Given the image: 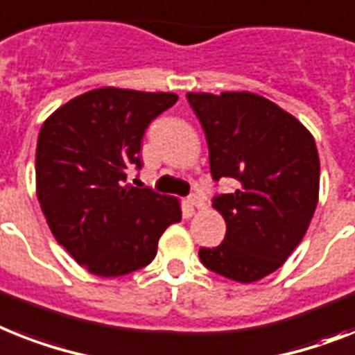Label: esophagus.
Instances as JSON below:
<instances>
[{"mask_svg": "<svg viewBox=\"0 0 355 355\" xmlns=\"http://www.w3.org/2000/svg\"><path fill=\"white\" fill-rule=\"evenodd\" d=\"M189 205L190 207H194V209H205V199L203 196L199 194H192L189 198Z\"/></svg>", "mask_w": 355, "mask_h": 355, "instance_id": "esophagus-1", "label": "esophagus"}]
</instances>
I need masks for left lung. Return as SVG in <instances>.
<instances>
[{
    "instance_id": "obj_1",
    "label": "left lung",
    "mask_w": 355,
    "mask_h": 355,
    "mask_svg": "<svg viewBox=\"0 0 355 355\" xmlns=\"http://www.w3.org/2000/svg\"><path fill=\"white\" fill-rule=\"evenodd\" d=\"M209 143L216 181L234 178L232 194L216 196L221 245L201 248L207 268L239 283L277 270L309 230L319 199V154L300 119L252 92L187 94Z\"/></svg>"
}]
</instances>
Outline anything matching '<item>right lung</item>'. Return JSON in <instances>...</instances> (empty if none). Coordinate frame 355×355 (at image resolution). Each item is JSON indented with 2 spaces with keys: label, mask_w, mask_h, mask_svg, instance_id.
<instances>
[{
  "label": "right lung",
  "mask_w": 355,
  "mask_h": 355,
  "mask_svg": "<svg viewBox=\"0 0 355 355\" xmlns=\"http://www.w3.org/2000/svg\"><path fill=\"white\" fill-rule=\"evenodd\" d=\"M175 101L172 92L103 87L61 105L41 127V210L55 241L94 276L146 266L161 234L181 221L180 199L128 183V172L141 168L146 127Z\"/></svg>",
  "instance_id": "add662e5"
}]
</instances>
